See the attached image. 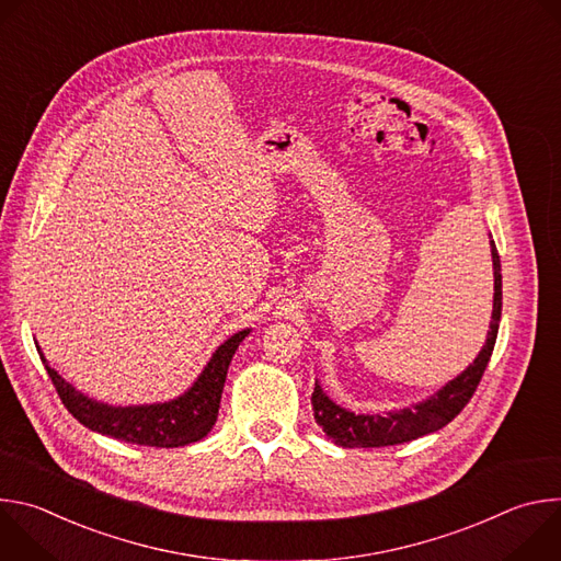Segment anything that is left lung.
Instances as JSON below:
<instances>
[{"label": "left lung", "mask_w": 561, "mask_h": 561, "mask_svg": "<svg viewBox=\"0 0 561 561\" xmlns=\"http://www.w3.org/2000/svg\"><path fill=\"white\" fill-rule=\"evenodd\" d=\"M491 257H493V279H495V293H493V314L489 324L486 344L479 351V355L472 359V364L466 366L455 379H450L446 386H442L435 394L426 397L424 402H417L413 407L388 411V413H373L362 415L353 413L324 392L322 383L314 381L312 390V415L314 422L324 428V433L344 448H379V446H394L413 442L422 435L435 433L444 428L448 422H453L461 409L468 404L479 379H482L489 359L495 348L497 331H500V317H502V264L497 255V247L491 239Z\"/></svg>", "instance_id": "left-lung-1"}]
</instances>
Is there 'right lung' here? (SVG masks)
<instances>
[{
  "mask_svg": "<svg viewBox=\"0 0 561 561\" xmlns=\"http://www.w3.org/2000/svg\"><path fill=\"white\" fill-rule=\"evenodd\" d=\"M251 331L253 329L239 331L219 344L199 377L180 397L169 399V402L137 407H113L77 390L48 364L37 342L35 346L59 399L79 424H84L93 433H102L128 444L178 448L204 439L215 426L230 359Z\"/></svg>",
  "mask_w": 561,
  "mask_h": 561,
  "instance_id": "obj_1",
  "label": "right lung"
}]
</instances>
